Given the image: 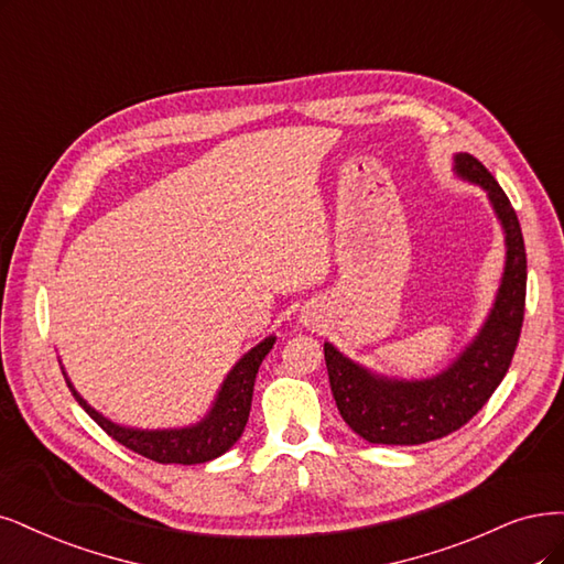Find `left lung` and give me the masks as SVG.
I'll return each instance as SVG.
<instances>
[{
    "instance_id": "8db88e82",
    "label": "left lung",
    "mask_w": 564,
    "mask_h": 564,
    "mask_svg": "<svg viewBox=\"0 0 564 564\" xmlns=\"http://www.w3.org/2000/svg\"><path fill=\"white\" fill-rule=\"evenodd\" d=\"M457 178L484 187L505 229V271L476 337L446 369L427 379H392L346 358L325 341L329 388L346 425L369 444L419 446L460 430L484 409L509 371L525 316L528 258L509 197L469 153L453 155Z\"/></svg>"
}]
</instances>
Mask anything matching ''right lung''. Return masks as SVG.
<instances>
[{
  "mask_svg": "<svg viewBox=\"0 0 564 564\" xmlns=\"http://www.w3.org/2000/svg\"><path fill=\"white\" fill-rule=\"evenodd\" d=\"M274 344L276 337H267L258 346L243 352L241 360L227 371L225 381L218 388L216 400L212 409L206 411L204 419L185 427L141 430L118 425L80 398V392L69 381L65 367H62V373H65L67 386L76 402L86 409V413L104 432L113 436V440L124 448H130L162 465H202L208 460H216V457H220L239 442V436L248 423L250 402H253L258 369L267 358V352L274 348Z\"/></svg>",
  "mask_w": 564,
  "mask_h": 564,
  "instance_id": "obj_1",
  "label": "right lung"
}]
</instances>
